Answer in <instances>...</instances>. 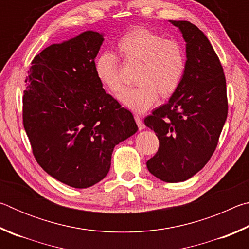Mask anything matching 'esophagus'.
Segmentation results:
<instances>
[{"label": "esophagus", "instance_id": "34e87169", "mask_svg": "<svg viewBox=\"0 0 249 249\" xmlns=\"http://www.w3.org/2000/svg\"><path fill=\"white\" fill-rule=\"evenodd\" d=\"M135 121H136V123H137V125H138V128H140L141 130H142V129L145 128V124H144V122H142V116H140V115H135Z\"/></svg>", "mask_w": 249, "mask_h": 249}]
</instances>
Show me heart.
I'll return each instance as SVG.
<instances>
[{
	"instance_id": "obj_1",
	"label": "heart",
	"mask_w": 249,
	"mask_h": 249,
	"mask_svg": "<svg viewBox=\"0 0 249 249\" xmlns=\"http://www.w3.org/2000/svg\"><path fill=\"white\" fill-rule=\"evenodd\" d=\"M117 52L126 62L138 65L135 81L138 87L121 98L122 103L135 113H145L157 102L158 96L168 99L182 83L187 57L180 43L166 39L145 27H135L116 43ZM99 82L114 95L125 90L121 79L119 60L112 52L103 50L94 60Z\"/></svg>"
}]
</instances>
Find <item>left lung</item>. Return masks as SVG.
I'll list each match as a JSON object with an SVG mask.
<instances>
[{"label": "left lung", "mask_w": 249, "mask_h": 249, "mask_svg": "<svg viewBox=\"0 0 249 249\" xmlns=\"http://www.w3.org/2000/svg\"><path fill=\"white\" fill-rule=\"evenodd\" d=\"M169 22L185 41L187 69L178 91L144 121L159 140L147 168L165 182H182L213 155L229 105L225 75L208 37L188 20Z\"/></svg>", "instance_id": "1"}]
</instances>
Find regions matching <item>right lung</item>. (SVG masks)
Returning a JSON list of instances; mask_svg holds the SVG:
<instances>
[{"label":"right lung","instance_id":"add662e5","mask_svg":"<svg viewBox=\"0 0 249 249\" xmlns=\"http://www.w3.org/2000/svg\"><path fill=\"white\" fill-rule=\"evenodd\" d=\"M104 34L87 31L37 54L26 77L23 123L39 166L86 189L107 175L114 147L137 132L128 109L104 91L94 60Z\"/></svg>","mask_w":249,"mask_h":249}]
</instances>
